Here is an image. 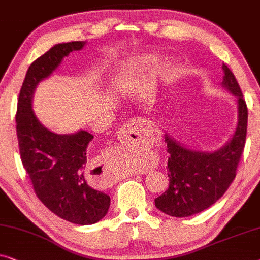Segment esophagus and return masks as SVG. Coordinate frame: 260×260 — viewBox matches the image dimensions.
<instances>
[{"label": "esophagus", "mask_w": 260, "mask_h": 260, "mask_svg": "<svg viewBox=\"0 0 260 260\" xmlns=\"http://www.w3.org/2000/svg\"><path fill=\"white\" fill-rule=\"evenodd\" d=\"M138 126H139L138 120H132V121H128L126 125H123V128H122L123 134L128 135V137L129 135H138L139 134ZM99 165H100V168H102V171H104V174H102L101 177L102 185H105L106 187L113 185V182L116 181V178L112 172V162L109 161V160H105V161L99 164Z\"/></svg>", "instance_id": "esophagus-1"}]
</instances>
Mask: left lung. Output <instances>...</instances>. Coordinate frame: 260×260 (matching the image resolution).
Returning <instances> with one entry per match:
<instances>
[{
	"label": "left lung",
	"instance_id": "left-lung-1",
	"mask_svg": "<svg viewBox=\"0 0 260 260\" xmlns=\"http://www.w3.org/2000/svg\"><path fill=\"white\" fill-rule=\"evenodd\" d=\"M222 71V85L238 100V125L230 142L213 153L185 148L166 135L170 185L154 202L156 208L171 217H189L206 210L224 196L236 178L246 140L248 113L236 76L225 63Z\"/></svg>",
	"mask_w": 260,
	"mask_h": 260
}]
</instances>
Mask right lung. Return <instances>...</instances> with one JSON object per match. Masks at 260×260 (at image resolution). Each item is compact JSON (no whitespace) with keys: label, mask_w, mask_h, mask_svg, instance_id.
Instances as JSON below:
<instances>
[{"label":"right lung","mask_w":260,"mask_h":260,"mask_svg":"<svg viewBox=\"0 0 260 260\" xmlns=\"http://www.w3.org/2000/svg\"><path fill=\"white\" fill-rule=\"evenodd\" d=\"M85 42L58 43L29 66L16 111L21 161L35 194L54 214L79 225H92L107 214L111 198L86 182L87 147L93 135L86 131L55 134L42 126L31 109L36 85L58 67L62 58Z\"/></svg>","instance_id":"obj_1"}]
</instances>
